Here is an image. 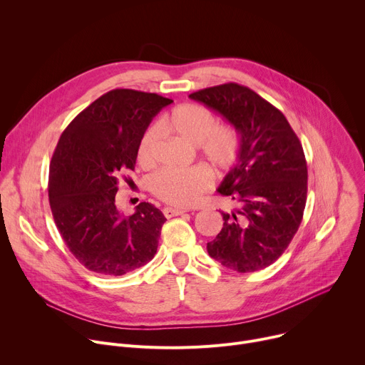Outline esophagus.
I'll return each instance as SVG.
<instances>
[{"mask_svg":"<svg viewBox=\"0 0 365 365\" xmlns=\"http://www.w3.org/2000/svg\"><path fill=\"white\" fill-rule=\"evenodd\" d=\"M186 210H180V208H170V207H165L163 210V214L165 215V218H172V217H178V215H182L185 214Z\"/></svg>","mask_w":365,"mask_h":365,"instance_id":"34e87169","label":"esophagus"}]
</instances>
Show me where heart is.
Returning <instances> with one entry per match:
<instances>
[{
    "mask_svg": "<svg viewBox=\"0 0 365 365\" xmlns=\"http://www.w3.org/2000/svg\"><path fill=\"white\" fill-rule=\"evenodd\" d=\"M161 130L173 132L190 144L215 170H227L237 161L239 135L233 126L217 125L214 113L195 103H185L165 113L158 125L150 126L138 144L137 158L143 168H151L160 148ZM211 186V176L204 168L165 169L151 180V189L161 201L187 207L200 200Z\"/></svg>",
    "mask_w": 365,
    "mask_h": 365,
    "instance_id": "1",
    "label": "heart"
}]
</instances>
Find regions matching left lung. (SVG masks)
<instances>
[{
	"label": "left lung",
	"mask_w": 365,
	"mask_h": 365,
	"mask_svg": "<svg viewBox=\"0 0 365 365\" xmlns=\"http://www.w3.org/2000/svg\"><path fill=\"white\" fill-rule=\"evenodd\" d=\"M218 112L240 135L239 157L220 187L236 208L207 245L210 256L242 274L272 264L302 224L307 163L287 118L249 87L227 83L189 94Z\"/></svg>",
	"instance_id": "8db88e82"
}]
</instances>
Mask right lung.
I'll use <instances>...</instances> for the list:
<instances>
[{"label": "right lung", "instance_id": "1", "mask_svg": "<svg viewBox=\"0 0 365 365\" xmlns=\"http://www.w3.org/2000/svg\"><path fill=\"white\" fill-rule=\"evenodd\" d=\"M172 102L155 93L110 90L62 132L49 168V204L62 240L91 272L125 275L157 252L163 212L141 202L125 217L115 196L135 169L150 122Z\"/></svg>", "mask_w": 365, "mask_h": 365}]
</instances>
